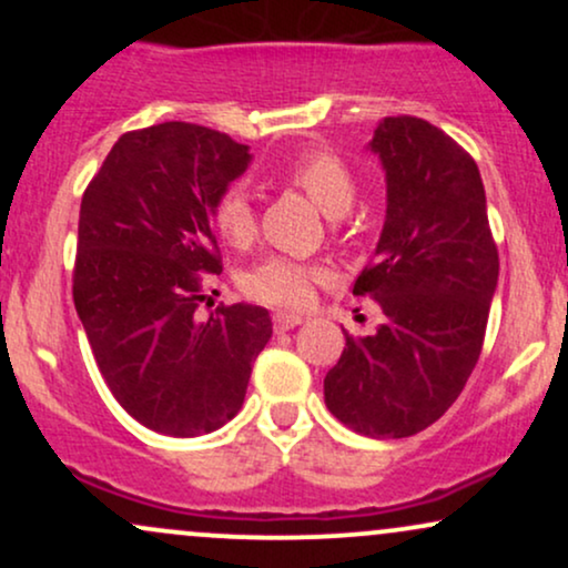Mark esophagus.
<instances>
[{"instance_id":"1","label":"esophagus","mask_w":568,"mask_h":568,"mask_svg":"<svg viewBox=\"0 0 568 568\" xmlns=\"http://www.w3.org/2000/svg\"><path fill=\"white\" fill-rule=\"evenodd\" d=\"M304 317L302 315H293V312H277L275 317H272V325H275L277 334H285V331L296 328V325H302Z\"/></svg>"}]
</instances>
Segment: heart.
<instances>
[{"instance_id":"b5f03b06","label":"heart","mask_w":568,"mask_h":568,"mask_svg":"<svg viewBox=\"0 0 568 568\" xmlns=\"http://www.w3.org/2000/svg\"><path fill=\"white\" fill-rule=\"evenodd\" d=\"M285 181L310 194L328 216H342L355 200V171L342 154L328 146L306 149L285 165ZM211 224L221 240L243 247L256 237V213L243 184H230L211 202ZM325 280L317 264L298 262L291 256H266L245 272L243 293L253 302L277 310H304L315 298V288Z\"/></svg>"}]
</instances>
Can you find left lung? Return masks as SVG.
Instances as JSON below:
<instances>
[{"mask_svg": "<svg viewBox=\"0 0 568 568\" xmlns=\"http://www.w3.org/2000/svg\"><path fill=\"white\" fill-rule=\"evenodd\" d=\"M371 149L387 171V219L352 293L384 325L347 336L325 374V406L368 438H408L438 422L484 349L499 253L478 165L422 116H384Z\"/></svg>", "mask_w": 568, "mask_h": 568, "instance_id": "1", "label": "left lung"}]
</instances>
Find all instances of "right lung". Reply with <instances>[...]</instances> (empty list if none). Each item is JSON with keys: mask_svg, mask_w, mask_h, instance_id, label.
<instances>
[{"mask_svg": "<svg viewBox=\"0 0 568 568\" xmlns=\"http://www.w3.org/2000/svg\"><path fill=\"white\" fill-rule=\"evenodd\" d=\"M247 146L192 122L120 135L80 205L71 293L103 382L154 433L194 438L245 400L272 336L264 306L197 310L224 270L211 202L247 168Z\"/></svg>", "mask_w": 568, "mask_h": 568, "instance_id": "1", "label": "right lung"}]
</instances>
